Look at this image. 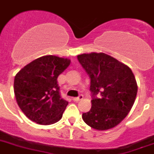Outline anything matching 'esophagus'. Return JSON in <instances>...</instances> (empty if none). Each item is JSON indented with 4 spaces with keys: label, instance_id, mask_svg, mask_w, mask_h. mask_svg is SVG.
<instances>
[{
    "label": "esophagus",
    "instance_id": "esophagus-1",
    "mask_svg": "<svg viewBox=\"0 0 154 154\" xmlns=\"http://www.w3.org/2000/svg\"><path fill=\"white\" fill-rule=\"evenodd\" d=\"M83 99V96H82V95H80L79 96V97H75V98H73V101H75V102H79L80 100H82V99Z\"/></svg>",
    "mask_w": 154,
    "mask_h": 154
}]
</instances>
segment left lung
Segmentation results:
<instances>
[{
    "label": "left lung",
    "instance_id": "left-lung-1",
    "mask_svg": "<svg viewBox=\"0 0 154 154\" xmlns=\"http://www.w3.org/2000/svg\"><path fill=\"white\" fill-rule=\"evenodd\" d=\"M77 58L90 77L92 92V107L82 119L96 130L115 127L130 112L137 96L138 86L131 69L103 52L84 53Z\"/></svg>",
    "mask_w": 154,
    "mask_h": 154
}]
</instances>
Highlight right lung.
<instances>
[{"instance_id":"add662e5","label":"right lung","mask_w":154,"mask_h":154,"mask_svg":"<svg viewBox=\"0 0 154 154\" xmlns=\"http://www.w3.org/2000/svg\"><path fill=\"white\" fill-rule=\"evenodd\" d=\"M70 63L69 58L45 55L16 74L14 96L28 119L41 125H51L62 119L69 103L61 98L57 79Z\"/></svg>"}]
</instances>
